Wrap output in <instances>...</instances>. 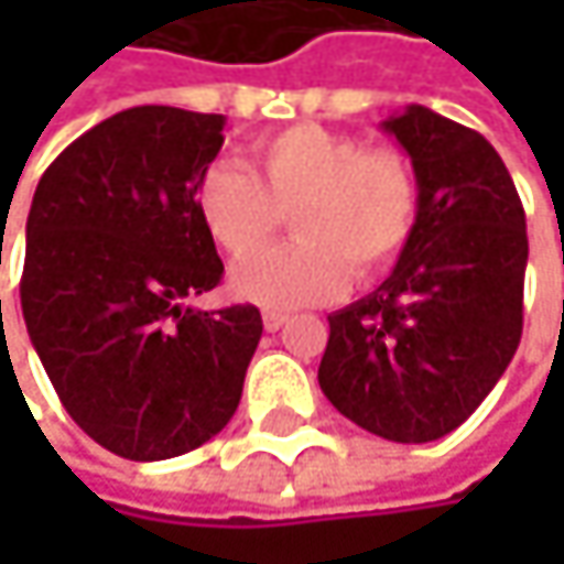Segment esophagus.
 I'll list each match as a JSON object with an SVG mask.
<instances>
[{
  "label": "esophagus",
  "instance_id": "34e87169",
  "mask_svg": "<svg viewBox=\"0 0 564 564\" xmlns=\"http://www.w3.org/2000/svg\"><path fill=\"white\" fill-rule=\"evenodd\" d=\"M290 316L286 313H281V310H264V329L268 333H278V329H283V323H286Z\"/></svg>",
  "mask_w": 564,
  "mask_h": 564
}]
</instances>
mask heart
I'll return each instance as SVG.
<instances>
[{
  "mask_svg": "<svg viewBox=\"0 0 564 564\" xmlns=\"http://www.w3.org/2000/svg\"><path fill=\"white\" fill-rule=\"evenodd\" d=\"M254 172L221 160L202 172L195 212L231 258L260 250L290 214L297 241L241 261V300L290 310L329 300L349 281L389 271L417 225V178L394 150L300 123L251 147Z\"/></svg>",
  "mask_w": 564,
  "mask_h": 564,
  "instance_id": "heart-1",
  "label": "heart"
}]
</instances>
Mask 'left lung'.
<instances>
[{
    "mask_svg": "<svg viewBox=\"0 0 564 564\" xmlns=\"http://www.w3.org/2000/svg\"><path fill=\"white\" fill-rule=\"evenodd\" d=\"M411 156L417 225L369 296L329 313L319 389L359 427L427 444L494 392L522 336L525 212L500 153L421 104L382 120Z\"/></svg>",
    "mask_w": 564,
    "mask_h": 564,
    "instance_id": "obj_1",
    "label": "left lung"
}]
</instances>
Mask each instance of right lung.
<instances>
[{
    "mask_svg": "<svg viewBox=\"0 0 564 564\" xmlns=\"http://www.w3.org/2000/svg\"><path fill=\"white\" fill-rule=\"evenodd\" d=\"M221 143V113L130 107L77 137L32 198L29 339L80 431L127 460L212 441L264 333L251 303H188L225 274L195 212V185Z\"/></svg>",
    "mask_w": 564,
    "mask_h": 564,
    "instance_id": "add662e5",
    "label": "right lung"
}]
</instances>
